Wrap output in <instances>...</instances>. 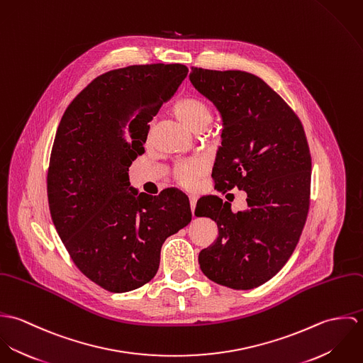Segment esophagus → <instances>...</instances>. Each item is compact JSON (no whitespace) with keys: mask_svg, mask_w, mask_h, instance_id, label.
<instances>
[{"mask_svg":"<svg viewBox=\"0 0 363 363\" xmlns=\"http://www.w3.org/2000/svg\"><path fill=\"white\" fill-rule=\"evenodd\" d=\"M196 204H197V196L191 194V196H190V207H191V212H194Z\"/></svg>","mask_w":363,"mask_h":363,"instance_id":"esophagus-1","label":"esophagus"}]
</instances>
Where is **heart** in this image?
Wrapping results in <instances>:
<instances>
[{
    "label": "heart",
    "mask_w": 363,
    "mask_h": 363,
    "mask_svg": "<svg viewBox=\"0 0 363 363\" xmlns=\"http://www.w3.org/2000/svg\"><path fill=\"white\" fill-rule=\"evenodd\" d=\"M177 117L193 131H201L212 121V108L201 98L189 96L174 106ZM203 172L200 162H184L176 167V176L184 186H191L196 177Z\"/></svg>",
    "instance_id": "1"
}]
</instances>
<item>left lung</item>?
I'll list each match as a JSON object with an SVG mask.
<instances>
[{
    "instance_id": "8db88e82",
    "label": "left lung",
    "mask_w": 363,
    "mask_h": 363,
    "mask_svg": "<svg viewBox=\"0 0 363 363\" xmlns=\"http://www.w3.org/2000/svg\"><path fill=\"white\" fill-rule=\"evenodd\" d=\"M189 78L222 118V145L212 169L216 189L238 187L247 194V208L238 213L218 196L197 201L196 216L211 218L219 232L199 262L219 285L253 289L286 264L306 222L311 157L305 130L253 74L191 68Z\"/></svg>"
}]
</instances>
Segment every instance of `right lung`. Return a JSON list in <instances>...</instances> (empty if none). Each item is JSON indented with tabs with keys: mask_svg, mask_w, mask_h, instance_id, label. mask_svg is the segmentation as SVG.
Here are the masks:
<instances>
[{
	"mask_svg": "<svg viewBox=\"0 0 363 363\" xmlns=\"http://www.w3.org/2000/svg\"><path fill=\"white\" fill-rule=\"evenodd\" d=\"M189 68L130 65L95 78L67 107L55 133L48 196L52 223L75 265L106 291L137 289L155 277L163 242L190 223L189 197L131 186L150 121Z\"/></svg>",
	"mask_w": 363,
	"mask_h": 363,
	"instance_id": "obj_1",
	"label": "right lung"
}]
</instances>
